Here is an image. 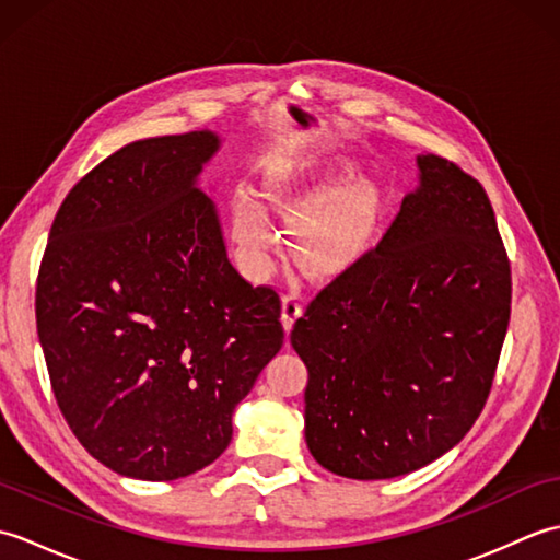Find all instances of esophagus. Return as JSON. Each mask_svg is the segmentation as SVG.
<instances>
[{"mask_svg": "<svg viewBox=\"0 0 560 560\" xmlns=\"http://www.w3.org/2000/svg\"><path fill=\"white\" fill-rule=\"evenodd\" d=\"M301 313H303V295L299 291H289L281 299V323H283V327L291 329L295 319L301 317Z\"/></svg>", "mask_w": 560, "mask_h": 560, "instance_id": "esophagus-1", "label": "esophagus"}]
</instances>
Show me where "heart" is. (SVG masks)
Masks as SVG:
<instances>
[{
	"label": "heart",
	"mask_w": 560,
	"mask_h": 560,
	"mask_svg": "<svg viewBox=\"0 0 560 560\" xmlns=\"http://www.w3.org/2000/svg\"><path fill=\"white\" fill-rule=\"evenodd\" d=\"M343 173L315 171H267L257 195L241 187L231 199V235L253 269L269 265L277 229L265 207L293 223V253L301 265L329 277L359 261L373 237L383 213V197L373 183L341 187Z\"/></svg>",
	"instance_id": "1"
}]
</instances>
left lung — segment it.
Returning <instances> with one entry per match:
<instances>
[{
  "label": "left lung",
  "instance_id": "8db88e82",
  "mask_svg": "<svg viewBox=\"0 0 560 560\" xmlns=\"http://www.w3.org/2000/svg\"><path fill=\"white\" fill-rule=\"evenodd\" d=\"M383 241L319 291L291 347L305 443L347 479L443 457L479 419L510 323V261L483 187L435 153Z\"/></svg>",
  "mask_w": 560,
  "mask_h": 560
}]
</instances>
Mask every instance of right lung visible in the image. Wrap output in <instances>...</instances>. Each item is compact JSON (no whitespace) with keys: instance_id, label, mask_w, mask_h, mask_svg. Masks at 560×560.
Here are the masks:
<instances>
[{"instance_id":"right-lung-1","label":"right lung","mask_w":560,"mask_h":560,"mask_svg":"<svg viewBox=\"0 0 560 560\" xmlns=\"http://www.w3.org/2000/svg\"><path fill=\"white\" fill-rule=\"evenodd\" d=\"M211 129L132 141L52 221L35 319L59 411L105 467L175 481L217 459L283 343L281 301L225 253L199 189Z\"/></svg>"}]
</instances>
